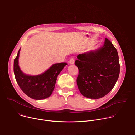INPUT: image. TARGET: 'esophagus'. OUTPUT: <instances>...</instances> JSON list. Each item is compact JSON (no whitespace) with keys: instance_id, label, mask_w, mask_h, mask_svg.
Returning a JSON list of instances; mask_svg holds the SVG:
<instances>
[{"instance_id":"esophagus-1","label":"esophagus","mask_w":135,"mask_h":135,"mask_svg":"<svg viewBox=\"0 0 135 135\" xmlns=\"http://www.w3.org/2000/svg\"><path fill=\"white\" fill-rule=\"evenodd\" d=\"M74 62H75V60L74 59V57H71L69 60L70 64H74Z\"/></svg>"}]
</instances>
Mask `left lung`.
Returning <instances> with one entry per match:
<instances>
[{
  "label": "left lung",
  "instance_id": "1",
  "mask_svg": "<svg viewBox=\"0 0 135 135\" xmlns=\"http://www.w3.org/2000/svg\"><path fill=\"white\" fill-rule=\"evenodd\" d=\"M75 65L79 68L78 88L84 97L99 99L108 94L117 82L120 70L118 51L105 38L103 47L80 54Z\"/></svg>",
  "mask_w": 135,
  "mask_h": 135
}]
</instances>
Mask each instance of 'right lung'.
Segmentation results:
<instances>
[{
  "label": "right lung",
  "mask_w": 135,
  "mask_h": 135,
  "mask_svg": "<svg viewBox=\"0 0 135 135\" xmlns=\"http://www.w3.org/2000/svg\"><path fill=\"white\" fill-rule=\"evenodd\" d=\"M20 49L14 61V73L16 81L22 91L30 98L41 100L49 97L55 87L57 77L67 63L53 64L42 74L30 76L24 74L18 66Z\"/></svg>",
  "instance_id": "add662e5"
}]
</instances>
